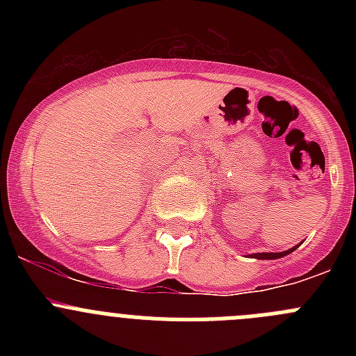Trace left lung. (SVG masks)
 Listing matches in <instances>:
<instances>
[{"label": "left lung", "instance_id": "1", "mask_svg": "<svg viewBox=\"0 0 356 356\" xmlns=\"http://www.w3.org/2000/svg\"><path fill=\"white\" fill-rule=\"evenodd\" d=\"M296 248L298 246H294V248H291V250H288V251H281V253H254L253 257L258 258V260H274V258H281V257H286V254L293 253V251L296 250Z\"/></svg>", "mask_w": 356, "mask_h": 356}]
</instances>
